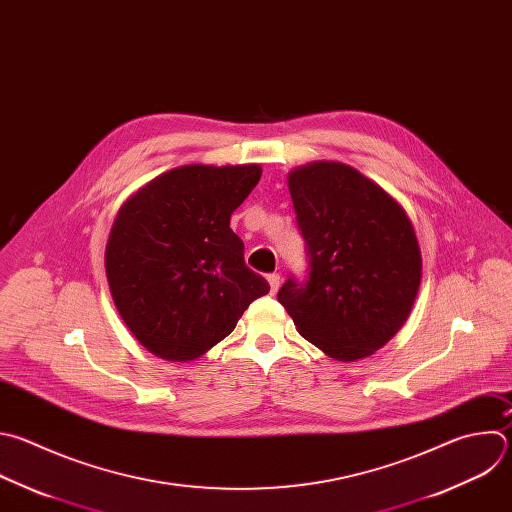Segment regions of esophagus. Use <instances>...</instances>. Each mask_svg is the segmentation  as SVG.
I'll return each instance as SVG.
<instances>
[{
    "label": "esophagus",
    "instance_id": "esophagus-1",
    "mask_svg": "<svg viewBox=\"0 0 512 512\" xmlns=\"http://www.w3.org/2000/svg\"><path fill=\"white\" fill-rule=\"evenodd\" d=\"M267 281H269L271 291H277V287L281 283V275L279 273H267Z\"/></svg>",
    "mask_w": 512,
    "mask_h": 512
}]
</instances>
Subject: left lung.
I'll return each instance as SVG.
<instances>
[{"label":"left lung","instance_id":"obj_1","mask_svg":"<svg viewBox=\"0 0 512 512\" xmlns=\"http://www.w3.org/2000/svg\"><path fill=\"white\" fill-rule=\"evenodd\" d=\"M307 275L277 301L297 331L339 362L372 356L404 325L422 261L404 209L342 162H313L289 175Z\"/></svg>","mask_w":512,"mask_h":512}]
</instances>
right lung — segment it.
Listing matches in <instances>:
<instances>
[{
  "label": "right lung",
  "mask_w": 512,
  "mask_h": 512,
  "mask_svg": "<svg viewBox=\"0 0 512 512\" xmlns=\"http://www.w3.org/2000/svg\"><path fill=\"white\" fill-rule=\"evenodd\" d=\"M259 179L257 164L181 166L120 209L106 277L118 313L150 354L170 362L203 356L269 293L229 227Z\"/></svg>",
  "instance_id": "add662e5"
}]
</instances>
